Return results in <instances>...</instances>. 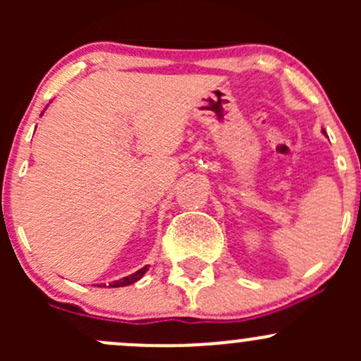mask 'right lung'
<instances>
[{"instance_id":"add662e5","label":"right lung","mask_w":361,"mask_h":361,"mask_svg":"<svg viewBox=\"0 0 361 361\" xmlns=\"http://www.w3.org/2000/svg\"><path fill=\"white\" fill-rule=\"evenodd\" d=\"M147 271H148V265H145L143 269H140V271H136V272H134V274L127 276V278L118 279V281L110 283V288H118V286H129V285H133V283H136L137 279L143 278V274H145V272H147ZM97 286H101V285H97Z\"/></svg>"}]
</instances>
